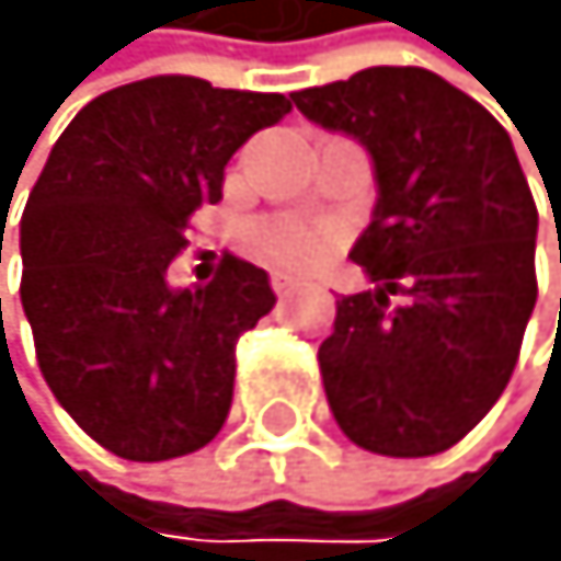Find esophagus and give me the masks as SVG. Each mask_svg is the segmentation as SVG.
I'll return each instance as SVG.
<instances>
[{
    "instance_id": "obj_1",
    "label": "esophagus",
    "mask_w": 561,
    "mask_h": 561,
    "mask_svg": "<svg viewBox=\"0 0 561 561\" xmlns=\"http://www.w3.org/2000/svg\"><path fill=\"white\" fill-rule=\"evenodd\" d=\"M272 289H275L278 297H286L289 289H297V278H294V275H283V272H275V275H272Z\"/></svg>"
}]
</instances>
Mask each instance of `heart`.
Masks as SVG:
<instances>
[{
	"label": "heart",
	"mask_w": 561,
	"mask_h": 561,
	"mask_svg": "<svg viewBox=\"0 0 561 561\" xmlns=\"http://www.w3.org/2000/svg\"><path fill=\"white\" fill-rule=\"evenodd\" d=\"M330 249V231L319 224L278 216V220H261L253 227V253L264 264L286 267V272H305L319 264Z\"/></svg>",
	"instance_id": "1"
}]
</instances>
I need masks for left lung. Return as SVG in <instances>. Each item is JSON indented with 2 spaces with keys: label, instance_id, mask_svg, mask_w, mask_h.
<instances>
[{
  "label": "left lung",
  "instance_id": "left-lung-1",
  "mask_svg": "<svg viewBox=\"0 0 561 561\" xmlns=\"http://www.w3.org/2000/svg\"><path fill=\"white\" fill-rule=\"evenodd\" d=\"M289 99L364 146L378 186L348 253L375 289L341 297L319 345L330 411L367 451L437 456L507 389L537 305L540 216L511 135L481 102L411 65ZM393 293L405 294L400 306L388 305Z\"/></svg>",
  "mask_w": 561,
  "mask_h": 561
}]
</instances>
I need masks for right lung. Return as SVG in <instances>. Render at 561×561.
Listing matches in <instances>:
<instances>
[{"instance_id": "obj_1", "label": "right lung", "mask_w": 561, "mask_h": 561, "mask_svg": "<svg viewBox=\"0 0 561 561\" xmlns=\"http://www.w3.org/2000/svg\"><path fill=\"white\" fill-rule=\"evenodd\" d=\"M286 113V94L150 76L99 94L54 142L21 216V305L50 393L113 456H191L227 422L234 345L275 289L238 256L186 289L168 264L191 213L224 197L231 153Z\"/></svg>"}]
</instances>
